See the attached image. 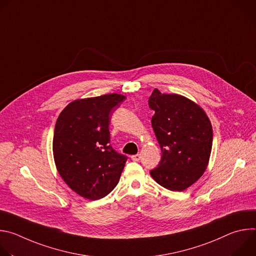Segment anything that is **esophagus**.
I'll return each instance as SVG.
<instances>
[{
  "instance_id": "esophagus-1",
  "label": "esophagus",
  "mask_w": 256,
  "mask_h": 256,
  "mask_svg": "<svg viewBox=\"0 0 256 256\" xmlns=\"http://www.w3.org/2000/svg\"><path fill=\"white\" fill-rule=\"evenodd\" d=\"M130 158H132V161H138L140 159V154H136V155H132Z\"/></svg>"
}]
</instances>
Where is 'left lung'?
<instances>
[{
  "mask_svg": "<svg viewBox=\"0 0 256 256\" xmlns=\"http://www.w3.org/2000/svg\"><path fill=\"white\" fill-rule=\"evenodd\" d=\"M155 112L151 120L162 157L151 176L161 186L182 192L192 186L206 169L212 144V128L202 109L177 94L155 89L149 97Z\"/></svg>",
  "mask_w": 256,
  "mask_h": 256,
  "instance_id": "obj_1",
  "label": "left lung"
}]
</instances>
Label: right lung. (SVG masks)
I'll list each match as a JSON object with an SVG mask.
<instances>
[{
    "mask_svg": "<svg viewBox=\"0 0 256 256\" xmlns=\"http://www.w3.org/2000/svg\"><path fill=\"white\" fill-rule=\"evenodd\" d=\"M126 99L107 94L70 102L58 118L54 158L66 184L83 198L96 200L118 184L128 156L110 144L112 110Z\"/></svg>",
    "mask_w": 256,
    "mask_h": 256,
    "instance_id": "right-lung-1",
    "label": "right lung"
}]
</instances>
